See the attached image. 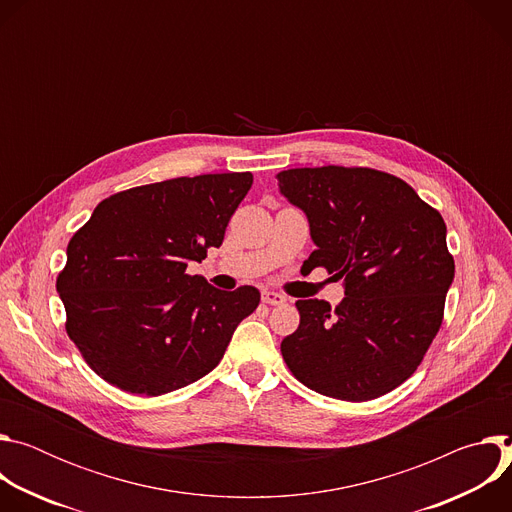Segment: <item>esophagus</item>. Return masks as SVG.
<instances>
[{
    "label": "esophagus",
    "mask_w": 512,
    "mask_h": 512,
    "mask_svg": "<svg viewBox=\"0 0 512 512\" xmlns=\"http://www.w3.org/2000/svg\"><path fill=\"white\" fill-rule=\"evenodd\" d=\"M261 300H263V304H267V306H283V304L287 302L285 296H281V294H277V291H271V289H265V291H263Z\"/></svg>",
    "instance_id": "esophagus-1"
}]
</instances>
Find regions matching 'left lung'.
Listing matches in <instances>:
<instances>
[{"label": "left lung", "mask_w": 512, "mask_h": 512, "mask_svg": "<svg viewBox=\"0 0 512 512\" xmlns=\"http://www.w3.org/2000/svg\"><path fill=\"white\" fill-rule=\"evenodd\" d=\"M279 192L308 216L316 251L344 300H298L300 326L283 360L308 389L369 401L407 381L444 320L454 257L442 214L397 176L371 168H294ZM304 263V265H306Z\"/></svg>", "instance_id": "8db88e82"}]
</instances>
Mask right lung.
Masks as SVG:
<instances>
[{
	"mask_svg": "<svg viewBox=\"0 0 512 512\" xmlns=\"http://www.w3.org/2000/svg\"><path fill=\"white\" fill-rule=\"evenodd\" d=\"M251 184V172H229L129 188L99 202L72 235L56 291L70 340L101 379L156 397L221 362L261 294L216 289L186 267L223 245Z\"/></svg>",
	"mask_w": 512,
	"mask_h": 512,
	"instance_id": "1",
	"label": "right lung"
}]
</instances>
